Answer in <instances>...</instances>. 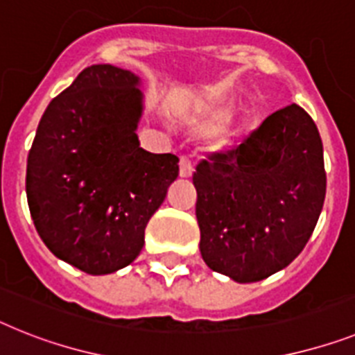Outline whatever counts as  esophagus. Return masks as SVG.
<instances>
[{
	"instance_id": "1",
	"label": "esophagus",
	"mask_w": 355,
	"mask_h": 355,
	"mask_svg": "<svg viewBox=\"0 0 355 355\" xmlns=\"http://www.w3.org/2000/svg\"><path fill=\"white\" fill-rule=\"evenodd\" d=\"M178 166H180V177H184V178L191 177L193 164H191V160H189V157L182 155V157H180V162H178Z\"/></svg>"
}]
</instances>
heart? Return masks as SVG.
Masks as SVG:
<instances>
[{
    "mask_svg": "<svg viewBox=\"0 0 355 355\" xmlns=\"http://www.w3.org/2000/svg\"><path fill=\"white\" fill-rule=\"evenodd\" d=\"M227 117L229 110L222 104H205L193 115L189 126H191L193 132L209 135V133L216 132L223 122L227 121Z\"/></svg>",
    "mask_w": 355,
    "mask_h": 355,
    "instance_id": "obj_1",
    "label": "heart"
}]
</instances>
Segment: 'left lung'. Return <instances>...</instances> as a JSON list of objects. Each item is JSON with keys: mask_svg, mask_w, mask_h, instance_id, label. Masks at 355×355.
I'll use <instances>...</instances> for the list:
<instances>
[{"mask_svg": "<svg viewBox=\"0 0 355 355\" xmlns=\"http://www.w3.org/2000/svg\"><path fill=\"white\" fill-rule=\"evenodd\" d=\"M193 184L207 267L238 284L269 278L303 251L323 209L318 126L302 106L288 104L242 144L200 160Z\"/></svg>", "mask_w": 355, "mask_h": 355, "instance_id": "8db88e82", "label": "left lung"}]
</instances>
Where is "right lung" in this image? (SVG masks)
Masks as SVG:
<instances>
[{
    "label": "right lung",
    "instance_id": "right-lung-1",
    "mask_svg": "<svg viewBox=\"0 0 355 355\" xmlns=\"http://www.w3.org/2000/svg\"><path fill=\"white\" fill-rule=\"evenodd\" d=\"M137 86L130 70L85 68L44 110L26 160V198L41 240L94 276L135 260L178 177L177 155L139 146Z\"/></svg>",
    "mask_w": 355,
    "mask_h": 355
}]
</instances>
